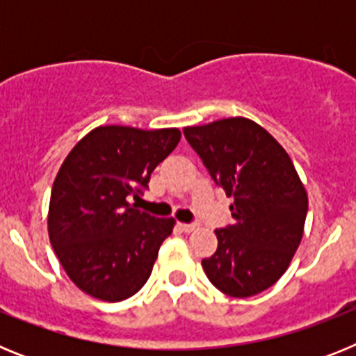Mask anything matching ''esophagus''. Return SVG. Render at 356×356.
<instances>
[{"mask_svg":"<svg viewBox=\"0 0 356 356\" xmlns=\"http://www.w3.org/2000/svg\"><path fill=\"white\" fill-rule=\"evenodd\" d=\"M178 228H180L181 232H185V234H191V232L196 228V225H191V222H178Z\"/></svg>","mask_w":356,"mask_h":356,"instance_id":"34e87169","label":"esophagus"}]
</instances>
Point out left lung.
Masks as SVG:
<instances>
[{
  "label": "left lung",
  "mask_w": 356,
  "mask_h": 356,
  "mask_svg": "<svg viewBox=\"0 0 356 356\" xmlns=\"http://www.w3.org/2000/svg\"><path fill=\"white\" fill-rule=\"evenodd\" d=\"M212 180L234 197V222L216 229L217 250L201 260L207 276L232 298H250L287 271L303 237L308 197L287 151L246 118L188 127Z\"/></svg>",
  "instance_id": "obj_1"
}]
</instances>
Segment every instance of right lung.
<instances>
[{
	"label": "right lung",
	"mask_w": 356,
	"mask_h": 356,
	"mask_svg": "<svg viewBox=\"0 0 356 356\" xmlns=\"http://www.w3.org/2000/svg\"><path fill=\"white\" fill-rule=\"evenodd\" d=\"M178 128L99 127L72 147L51 188L49 241L72 284L103 301H122L147 282L172 217L128 203L180 143Z\"/></svg>",
	"instance_id": "add662e5"
}]
</instances>
